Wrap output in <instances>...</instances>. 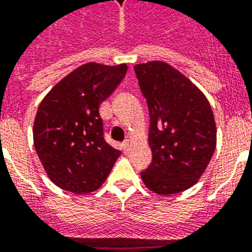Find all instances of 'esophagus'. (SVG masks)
I'll use <instances>...</instances> for the list:
<instances>
[{
	"label": "esophagus",
	"mask_w": 252,
	"mask_h": 252,
	"mask_svg": "<svg viewBox=\"0 0 252 252\" xmlns=\"http://www.w3.org/2000/svg\"><path fill=\"white\" fill-rule=\"evenodd\" d=\"M130 149V143L129 140H126L124 143H123V151L124 152H128Z\"/></svg>",
	"instance_id": "1"
}]
</instances>
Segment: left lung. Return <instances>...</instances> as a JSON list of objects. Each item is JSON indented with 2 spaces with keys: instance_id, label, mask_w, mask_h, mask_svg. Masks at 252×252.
Returning <instances> with one entry per match:
<instances>
[{
  "instance_id": "8db88e82",
  "label": "left lung",
  "mask_w": 252,
  "mask_h": 252,
  "mask_svg": "<svg viewBox=\"0 0 252 252\" xmlns=\"http://www.w3.org/2000/svg\"><path fill=\"white\" fill-rule=\"evenodd\" d=\"M134 72L151 116L152 164L141 180L157 194H177L198 182L216 151L213 109L203 92L168 63L136 64Z\"/></svg>"
}]
</instances>
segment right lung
<instances>
[{
    "mask_svg": "<svg viewBox=\"0 0 252 252\" xmlns=\"http://www.w3.org/2000/svg\"><path fill=\"white\" fill-rule=\"evenodd\" d=\"M126 63L90 62L59 80L36 111L32 137L53 184L74 194L95 191L122 155L103 137L99 107L126 76Z\"/></svg>",
    "mask_w": 252,
    "mask_h": 252,
    "instance_id": "right-lung-1",
    "label": "right lung"
}]
</instances>
